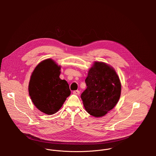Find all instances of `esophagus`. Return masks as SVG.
<instances>
[{
  "instance_id": "obj_1",
  "label": "esophagus",
  "mask_w": 156,
  "mask_h": 156,
  "mask_svg": "<svg viewBox=\"0 0 156 156\" xmlns=\"http://www.w3.org/2000/svg\"><path fill=\"white\" fill-rule=\"evenodd\" d=\"M73 93L74 94H76V95H79V94H80V91H78V90H76V91H73Z\"/></svg>"
}]
</instances>
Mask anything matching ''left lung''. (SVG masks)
Wrapping results in <instances>:
<instances>
[{
  "label": "left lung",
  "mask_w": 156,
  "mask_h": 156,
  "mask_svg": "<svg viewBox=\"0 0 156 156\" xmlns=\"http://www.w3.org/2000/svg\"><path fill=\"white\" fill-rule=\"evenodd\" d=\"M87 88L81 98L88 114L96 117L105 115L117 104L121 94L120 79L113 68L96 62L85 80Z\"/></svg>",
  "instance_id": "8db88e82"
}]
</instances>
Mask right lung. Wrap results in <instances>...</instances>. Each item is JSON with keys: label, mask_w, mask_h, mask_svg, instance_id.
<instances>
[{"label": "right lung", "mask_w": 156, "mask_h": 156, "mask_svg": "<svg viewBox=\"0 0 156 156\" xmlns=\"http://www.w3.org/2000/svg\"><path fill=\"white\" fill-rule=\"evenodd\" d=\"M60 70L49 58L39 63L31 76L28 90L32 102L48 115L56 113L71 93L68 83L59 78Z\"/></svg>", "instance_id": "obj_1"}]
</instances>
